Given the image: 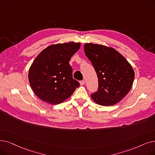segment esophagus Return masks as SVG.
Segmentation results:
<instances>
[{"instance_id": "1", "label": "esophagus", "mask_w": 155, "mask_h": 155, "mask_svg": "<svg viewBox=\"0 0 155 155\" xmlns=\"http://www.w3.org/2000/svg\"><path fill=\"white\" fill-rule=\"evenodd\" d=\"M85 84V80H81V81H80V85H84V84Z\"/></svg>"}]
</instances>
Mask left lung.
Wrapping results in <instances>:
<instances>
[{"label":"left lung","instance_id":"obj_1","mask_svg":"<svg viewBox=\"0 0 155 155\" xmlns=\"http://www.w3.org/2000/svg\"><path fill=\"white\" fill-rule=\"evenodd\" d=\"M84 51L98 78V89L91 94L94 101L102 106L120 102L132 86L135 75L132 66L121 54L109 47L85 44Z\"/></svg>","mask_w":155,"mask_h":155}]
</instances>
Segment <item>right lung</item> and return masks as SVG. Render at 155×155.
Here are the masks:
<instances>
[{"label":"right lung","mask_w":155,"mask_h":155,"mask_svg":"<svg viewBox=\"0 0 155 155\" xmlns=\"http://www.w3.org/2000/svg\"><path fill=\"white\" fill-rule=\"evenodd\" d=\"M80 43L57 44L44 49L31 65L28 79L35 95L52 104L71 96L80 84L73 78L69 61L79 49Z\"/></svg>","instance_id":"add662e5"}]
</instances>
